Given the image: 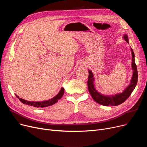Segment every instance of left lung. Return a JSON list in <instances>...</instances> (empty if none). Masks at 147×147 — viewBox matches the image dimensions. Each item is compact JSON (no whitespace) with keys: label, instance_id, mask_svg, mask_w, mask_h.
Instances as JSON below:
<instances>
[{"label":"left lung","instance_id":"obj_1","mask_svg":"<svg viewBox=\"0 0 147 147\" xmlns=\"http://www.w3.org/2000/svg\"><path fill=\"white\" fill-rule=\"evenodd\" d=\"M124 39L129 43L128 41V37L127 35L125 34L123 36ZM132 51V69L134 70L133 76L132 80H131V83L130 85L123 92V93L116 94L115 96H105L101 95L98 92L96 89L94 88V78H93V74L90 70H89V76H88V90L90 92V94L94 99V101L97 103L104 105V106H109V105H114L116 106L120 105L124 102L129 97V96L132 94V92L134 90L136 87V85L138 82V71H137V67L136 65L135 62V54L133 50L131 48Z\"/></svg>","mask_w":147,"mask_h":147}]
</instances>
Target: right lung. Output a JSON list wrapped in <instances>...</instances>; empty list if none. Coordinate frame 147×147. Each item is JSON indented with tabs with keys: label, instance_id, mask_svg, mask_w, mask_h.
Masks as SVG:
<instances>
[{
	"label": "right lung",
	"instance_id": "add662e5",
	"mask_svg": "<svg viewBox=\"0 0 147 147\" xmlns=\"http://www.w3.org/2000/svg\"><path fill=\"white\" fill-rule=\"evenodd\" d=\"M64 89L63 88H62L60 92L58 94V95L54 97L53 98L48 100V101H43V102H30V101H26V100L23 99L22 98H20L17 95V97L20 99V101L22 102L23 104H25L28 105H31V106H34L35 107H46L48 106H51L53 104H55L56 102H57V101L59 99H61L63 96V95H64Z\"/></svg>",
	"mask_w": 147,
	"mask_h": 147
}]
</instances>
